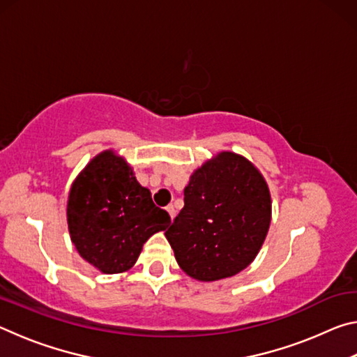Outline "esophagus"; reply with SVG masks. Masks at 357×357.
Instances as JSON below:
<instances>
[{"label": "esophagus", "mask_w": 357, "mask_h": 357, "mask_svg": "<svg viewBox=\"0 0 357 357\" xmlns=\"http://www.w3.org/2000/svg\"><path fill=\"white\" fill-rule=\"evenodd\" d=\"M167 211H168V214H170V217H172V220L174 219V217H176V208L173 206V204H168L167 206Z\"/></svg>", "instance_id": "obj_1"}]
</instances>
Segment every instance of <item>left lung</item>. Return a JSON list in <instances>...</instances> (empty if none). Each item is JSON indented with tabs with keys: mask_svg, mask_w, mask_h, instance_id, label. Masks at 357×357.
I'll return each mask as SVG.
<instances>
[{
	"mask_svg": "<svg viewBox=\"0 0 357 357\" xmlns=\"http://www.w3.org/2000/svg\"><path fill=\"white\" fill-rule=\"evenodd\" d=\"M271 193L245 157L223 151L193 172L165 236L179 268L214 282L245 269L268 234Z\"/></svg>",
	"mask_w": 357,
	"mask_h": 357,
	"instance_id": "left-lung-1",
	"label": "left lung"
}]
</instances>
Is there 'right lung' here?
I'll return each mask as SVG.
<instances>
[{
    "mask_svg": "<svg viewBox=\"0 0 357 357\" xmlns=\"http://www.w3.org/2000/svg\"><path fill=\"white\" fill-rule=\"evenodd\" d=\"M130 165L113 151L96 155L72 184L68 202L70 239L78 253L104 274L135 264L143 244L170 223Z\"/></svg>",
    "mask_w": 357,
    "mask_h": 357,
    "instance_id": "1",
    "label": "right lung"
}]
</instances>
